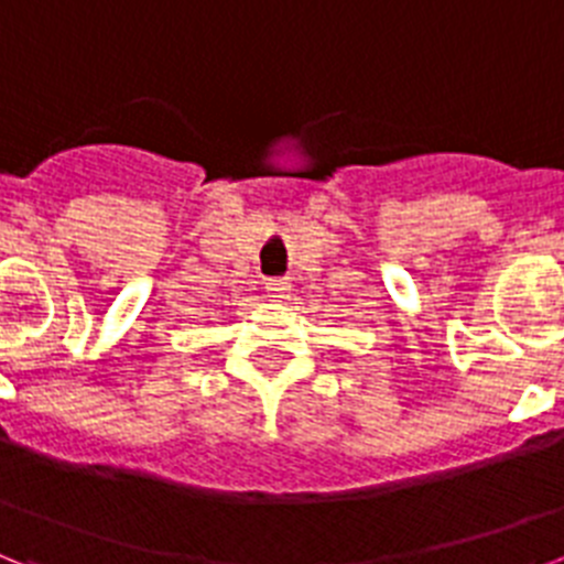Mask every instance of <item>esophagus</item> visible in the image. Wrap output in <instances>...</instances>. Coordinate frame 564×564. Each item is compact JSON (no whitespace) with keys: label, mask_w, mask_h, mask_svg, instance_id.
<instances>
[{"label":"esophagus","mask_w":564,"mask_h":564,"mask_svg":"<svg viewBox=\"0 0 564 564\" xmlns=\"http://www.w3.org/2000/svg\"><path fill=\"white\" fill-rule=\"evenodd\" d=\"M267 292H269V297H290L292 281L290 278H269Z\"/></svg>","instance_id":"34e87169"}]
</instances>
